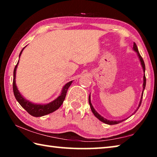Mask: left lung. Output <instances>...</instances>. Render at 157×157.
Returning <instances> with one entry per match:
<instances>
[{"label": "left lung", "mask_w": 157, "mask_h": 157, "mask_svg": "<svg viewBox=\"0 0 157 157\" xmlns=\"http://www.w3.org/2000/svg\"><path fill=\"white\" fill-rule=\"evenodd\" d=\"M134 50L137 52L138 56H139V59H140V63H141V65H142V67H143V71H144V73H145V66L144 61H143L142 57L140 56V53H139V49H138L136 44H135V43H134ZM145 84H146V78H145V75H144V76H143V91H144V89H145ZM143 93H142L141 100L140 101L139 107H138L136 111H137L138 109H139V108L140 107V105H141L142 99H143ZM89 102L90 107H91V111H92L93 113L94 114V116H95V117H96L97 118L99 119V120H100V121L103 122V123H105L107 124H111H111H118V123H122V122L124 121V120H122V121H109V120H107V119H106V118H103L102 116H101L99 113H98L97 111L94 109V107H93V106H92V104H91V98H90V95H89ZM136 111H135V112H136ZM134 113H133V114H134ZM133 114H132V115H133Z\"/></svg>", "instance_id": "1"}]
</instances>
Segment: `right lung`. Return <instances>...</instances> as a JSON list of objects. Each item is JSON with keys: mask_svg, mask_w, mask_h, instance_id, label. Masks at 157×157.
<instances>
[{"mask_svg": "<svg viewBox=\"0 0 157 157\" xmlns=\"http://www.w3.org/2000/svg\"><path fill=\"white\" fill-rule=\"evenodd\" d=\"M23 49L24 48H23L20 52L19 57L21 56V53L23 52ZM18 63V62L17 63V64L15 66L14 70V73H13V75H14V76H13V91H14V94L16 99H17L18 103L21 105V107L24 108L25 109L28 111V113H30V115L35 117H39V116H43L45 115H47V114H49L50 113L53 112V111L58 109L60 107V106L62 105V103L63 102V100H64L66 95V93H67L69 86H71V84L72 83L73 81L68 82V83L63 86L62 94H61V95L57 98V99H55L54 101H52V102H50L49 104H47V105H34V104H33V103H31L30 102H29V101L25 100L24 98H23L22 95L20 94V93L18 91L17 86H16L15 77H16V71H17Z\"/></svg>", "mask_w": 157, "mask_h": 157, "instance_id": "1", "label": "right lung"}]
</instances>
